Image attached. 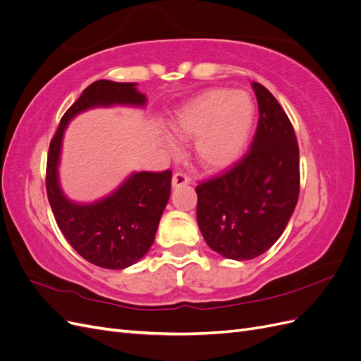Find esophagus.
I'll return each mask as SVG.
<instances>
[{"label": "esophagus", "mask_w": 361, "mask_h": 361, "mask_svg": "<svg viewBox=\"0 0 361 361\" xmlns=\"http://www.w3.org/2000/svg\"><path fill=\"white\" fill-rule=\"evenodd\" d=\"M190 183V179L187 174L183 173H174L173 179H171V187L173 188H179V187H185V185Z\"/></svg>", "instance_id": "1"}]
</instances>
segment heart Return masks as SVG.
Instances as JSON below:
<instances>
[{
    "mask_svg": "<svg viewBox=\"0 0 361 361\" xmlns=\"http://www.w3.org/2000/svg\"><path fill=\"white\" fill-rule=\"evenodd\" d=\"M256 117V102L250 93L215 89L185 102L174 113L170 126L182 140L195 138V157L204 169L223 170L244 155ZM167 147L178 150L171 141H167Z\"/></svg>",
    "mask_w": 361,
    "mask_h": 361,
    "instance_id": "b5f03b06",
    "label": "heart"
}]
</instances>
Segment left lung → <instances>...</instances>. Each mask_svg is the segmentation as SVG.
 Wrapping results in <instances>:
<instances>
[{
	"instance_id": "8db88e82",
	"label": "left lung",
	"mask_w": 361,
	"mask_h": 361,
	"mask_svg": "<svg viewBox=\"0 0 361 361\" xmlns=\"http://www.w3.org/2000/svg\"><path fill=\"white\" fill-rule=\"evenodd\" d=\"M259 123L251 150L233 169L200 183L197 223L218 255L250 260L285 231L300 194V150L286 113L268 89L251 84Z\"/></svg>"
}]
</instances>
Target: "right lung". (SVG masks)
I'll list each match as a JSON object with an SVG mask.
<instances>
[{
  "label": "right lung",
  "instance_id": "obj_1",
  "mask_svg": "<svg viewBox=\"0 0 361 361\" xmlns=\"http://www.w3.org/2000/svg\"><path fill=\"white\" fill-rule=\"evenodd\" d=\"M146 102V94L137 90V82L94 81L64 113L51 140L47 164L51 209L68 243L96 267L125 269L147 253L170 199L171 171H134L105 197L92 203L73 202L63 192L59 176L64 130L72 118L92 108H145Z\"/></svg>",
  "mask_w": 361,
  "mask_h": 361
}]
</instances>
